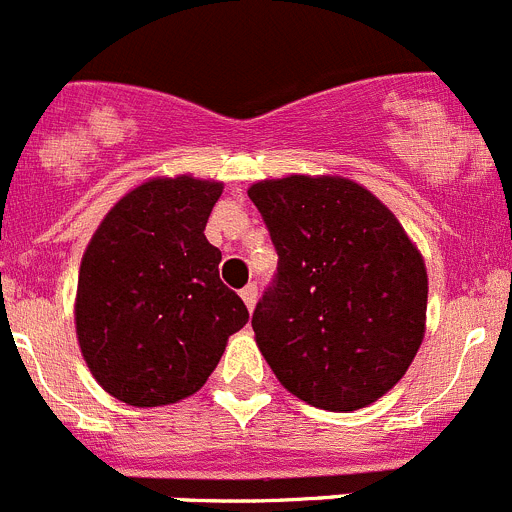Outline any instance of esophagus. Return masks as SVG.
<instances>
[{"label": "esophagus", "instance_id": "34e87169", "mask_svg": "<svg viewBox=\"0 0 512 512\" xmlns=\"http://www.w3.org/2000/svg\"><path fill=\"white\" fill-rule=\"evenodd\" d=\"M239 296H242V301H245V306L252 311V308H255V303H257V285H255V283L245 285V288L239 290Z\"/></svg>", "mask_w": 512, "mask_h": 512}]
</instances>
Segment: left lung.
Listing matches in <instances>:
<instances>
[{"label": "left lung", "mask_w": 512, "mask_h": 512, "mask_svg": "<svg viewBox=\"0 0 512 512\" xmlns=\"http://www.w3.org/2000/svg\"><path fill=\"white\" fill-rule=\"evenodd\" d=\"M247 193L278 250V275L252 313L262 357L313 408L372 405L423 342L421 252L393 211L349 178H270Z\"/></svg>", "instance_id": "obj_1"}]
</instances>
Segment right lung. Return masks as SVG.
<instances>
[{
  "instance_id": "1",
  "label": "right lung",
  "mask_w": 512,
  "mask_h": 512,
  "mask_svg": "<svg viewBox=\"0 0 512 512\" xmlns=\"http://www.w3.org/2000/svg\"><path fill=\"white\" fill-rule=\"evenodd\" d=\"M224 191L206 178H150L101 219L78 267L76 336L91 375L135 408L178 403L247 324L204 229Z\"/></svg>"
}]
</instances>
